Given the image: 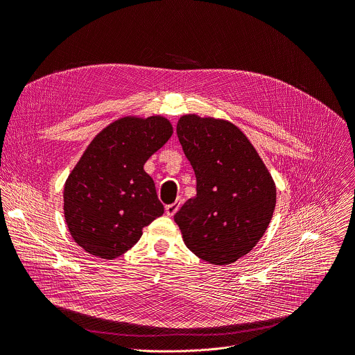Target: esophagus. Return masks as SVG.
<instances>
[{"instance_id":"obj_1","label":"esophagus","mask_w":355,"mask_h":355,"mask_svg":"<svg viewBox=\"0 0 355 355\" xmlns=\"http://www.w3.org/2000/svg\"><path fill=\"white\" fill-rule=\"evenodd\" d=\"M182 205V200L181 198H178L175 203H173V205H168L166 207H165V213H166V216H174L175 213H177V210L180 209V206Z\"/></svg>"}]
</instances>
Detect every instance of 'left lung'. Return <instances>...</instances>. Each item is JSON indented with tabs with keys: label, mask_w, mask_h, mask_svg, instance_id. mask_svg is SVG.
<instances>
[{
	"label": "left lung",
	"mask_w": 355,
	"mask_h": 355,
	"mask_svg": "<svg viewBox=\"0 0 355 355\" xmlns=\"http://www.w3.org/2000/svg\"><path fill=\"white\" fill-rule=\"evenodd\" d=\"M177 135L197 194L174 216L187 248L227 266L263 238L277 202L275 182L246 135L225 119L184 114Z\"/></svg>",
	"instance_id": "8db88e82"
}]
</instances>
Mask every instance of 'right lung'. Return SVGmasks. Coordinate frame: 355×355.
Masks as SVG:
<instances>
[{"mask_svg": "<svg viewBox=\"0 0 355 355\" xmlns=\"http://www.w3.org/2000/svg\"><path fill=\"white\" fill-rule=\"evenodd\" d=\"M173 132L164 116H123L89 142L64 187L65 222L85 252L116 259L164 214L144 165Z\"/></svg>", "mask_w": 355, "mask_h": 355, "instance_id": "add662e5", "label": "right lung"}]
</instances>
